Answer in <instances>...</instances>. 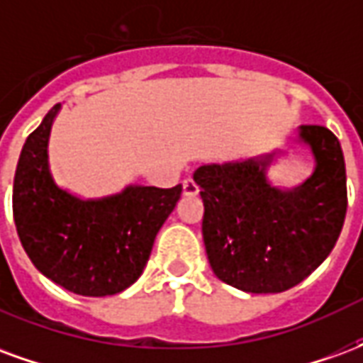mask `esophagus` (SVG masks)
I'll return each mask as SVG.
<instances>
[{
    "label": "esophagus",
    "mask_w": 363,
    "mask_h": 363,
    "mask_svg": "<svg viewBox=\"0 0 363 363\" xmlns=\"http://www.w3.org/2000/svg\"><path fill=\"white\" fill-rule=\"evenodd\" d=\"M198 192H200V189H198V184L192 179H186V181L182 182V196H198Z\"/></svg>",
    "instance_id": "esophagus-1"
}]
</instances>
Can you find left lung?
I'll return each mask as SVG.
<instances>
[{"label": "left lung", "mask_w": 363, "mask_h": 363, "mask_svg": "<svg viewBox=\"0 0 363 363\" xmlns=\"http://www.w3.org/2000/svg\"><path fill=\"white\" fill-rule=\"evenodd\" d=\"M291 140L313 157L311 174L294 186L270 179L281 150L208 163L194 173L208 262L221 281L247 294L297 286L342 231L348 198L340 142L325 126H299Z\"/></svg>", "instance_id": "left-lung-1"}]
</instances>
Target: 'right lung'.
<instances>
[{
    "label": "right lung",
    "mask_w": 363,
    "mask_h": 363,
    "mask_svg": "<svg viewBox=\"0 0 363 363\" xmlns=\"http://www.w3.org/2000/svg\"><path fill=\"white\" fill-rule=\"evenodd\" d=\"M60 111L56 104L21 150L13 181L17 233L36 270L58 286L77 296H114L142 276L182 189L126 184L116 194L83 198L60 186L48 159Z\"/></svg>",
    "instance_id": "obj_1"
}]
</instances>
